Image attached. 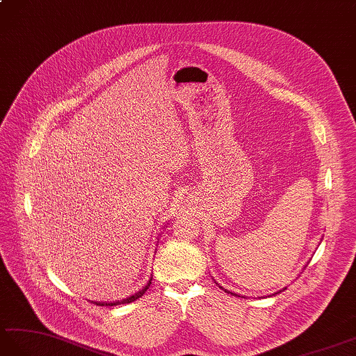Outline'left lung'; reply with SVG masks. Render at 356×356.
<instances>
[{
	"instance_id": "1",
	"label": "left lung",
	"mask_w": 356,
	"mask_h": 356,
	"mask_svg": "<svg viewBox=\"0 0 356 356\" xmlns=\"http://www.w3.org/2000/svg\"><path fill=\"white\" fill-rule=\"evenodd\" d=\"M220 289H223V287H220ZM282 290H285V289H282ZM282 290H280V291H282ZM225 291H227V293H231V294H234V296H238V294H236V293H232V291H228V290H227V289H225ZM280 291H276V293H275V294H278V293H280Z\"/></svg>"
}]
</instances>
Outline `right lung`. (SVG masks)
Here are the masks:
<instances>
[{"instance_id": "add662e5", "label": "right lung", "mask_w": 356, "mask_h": 356, "mask_svg": "<svg viewBox=\"0 0 356 356\" xmlns=\"http://www.w3.org/2000/svg\"><path fill=\"white\" fill-rule=\"evenodd\" d=\"M151 281H152V276L149 278V281L146 282V285H145V287H143L142 290H138L137 293L131 294V296H128V298H125V299H122V300H113V302H97V300H92V303H97V305H99V307H115V305H122V303H131V302L137 300L138 298L143 296L145 291L149 289Z\"/></svg>"}]
</instances>
